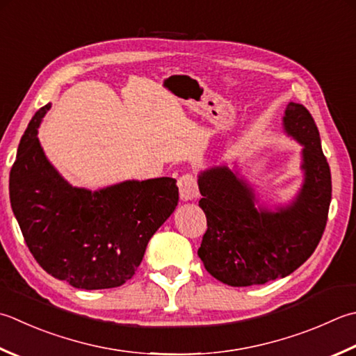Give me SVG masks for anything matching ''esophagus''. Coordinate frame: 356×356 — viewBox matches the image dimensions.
<instances>
[{"instance_id": "1", "label": "esophagus", "mask_w": 356, "mask_h": 356, "mask_svg": "<svg viewBox=\"0 0 356 356\" xmlns=\"http://www.w3.org/2000/svg\"><path fill=\"white\" fill-rule=\"evenodd\" d=\"M179 194L182 200H193L200 196L197 177L194 174H184L179 179Z\"/></svg>"}]
</instances>
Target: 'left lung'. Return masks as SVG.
Listing matches in <instances>:
<instances>
[{
    "instance_id": "1",
    "label": "left lung",
    "mask_w": 356,
    "mask_h": 356,
    "mask_svg": "<svg viewBox=\"0 0 356 356\" xmlns=\"http://www.w3.org/2000/svg\"><path fill=\"white\" fill-rule=\"evenodd\" d=\"M284 131L302 148L304 184L285 207L256 205L253 188L228 166L199 174V207L207 232L199 257L208 273L232 287L261 285L301 267L323 238L332 200V176L312 114L290 102Z\"/></svg>"
}]
</instances>
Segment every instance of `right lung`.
<instances>
[{
    "label": "right lung",
    "mask_w": 356,
    "mask_h": 356,
    "mask_svg": "<svg viewBox=\"0 0 356 356\" xmlns=\"http://www.w3.org/2000/svg\"><path fill=\"white\" fill-rule=\"evenodd\" d=\"M37 111L21 137L9 177L12 211L41 268L75 289L120 287L146 245L176 210V179L127 180L90 191L67 184L44 156Z\"/></svg>",
    "instance_id": "obj_1"
}]
</instances>
